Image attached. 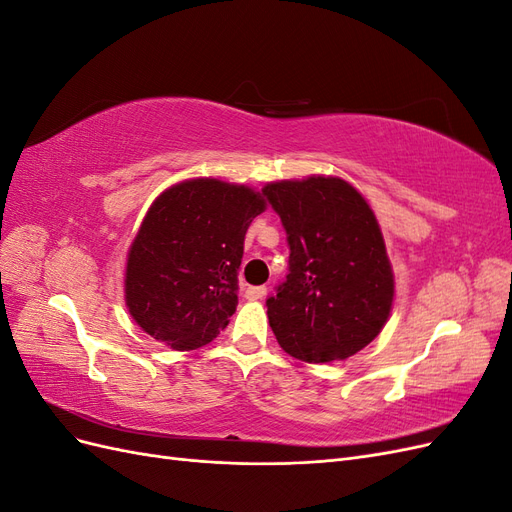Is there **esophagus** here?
I'll use <instances>...</instances> for the list:
<instances>
[{
    "label": "esophagus",
    "mask_w": 512,
    "mask_h": 512,
    "mask_svg": "<svg viewBox=\"0 0 512 512\" xmlns=\"http://www.w3.org/2000/svg\"><path fill=\"white\" fill-rule=\"evenodd\" d=\"M267 294V286H250V288H245V299H250V301H258V299H262Z\"/></svg>",
    "instance_id": "34e87169"
}]
</instances>
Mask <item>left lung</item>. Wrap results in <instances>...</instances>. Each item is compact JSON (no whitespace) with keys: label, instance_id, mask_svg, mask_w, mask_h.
<instances>
[{"label":"left lung","instance_id":"8db88e82","mask_svg":"<svg viewBox=\"0 0 512 512\" xmlns=\"http://www.w3.org/2000/svg\"><path fill=\"white\" fill-rule=\"evenodd\" d=\"M262 194L290 247L286 280L267 299L277 344L307 363L348 359L382 331L393 305V271L374 211L337 177L275 181Z\"/></svg>","mask_w":512,"mask_h":512}]
</instances>
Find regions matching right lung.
Listing matches in <instances>:
<instances>
[{"label": "right lung", "instance_id": "right-lung-1", "mask_svg": "<svg viewBox=\"0 0 512 512\" xmlns=\"http://www.w3.org/2000/svg\"><path fill=\"white\" fill-rule=\"evenodd\" d=\"M262 194L218 179H190L147 211L130 247L126 303L145 333L175 350L220 335L237 309L245 232Z\"/></svg>", "mask_w": 512, "mask_h": 512}]
</instances>
